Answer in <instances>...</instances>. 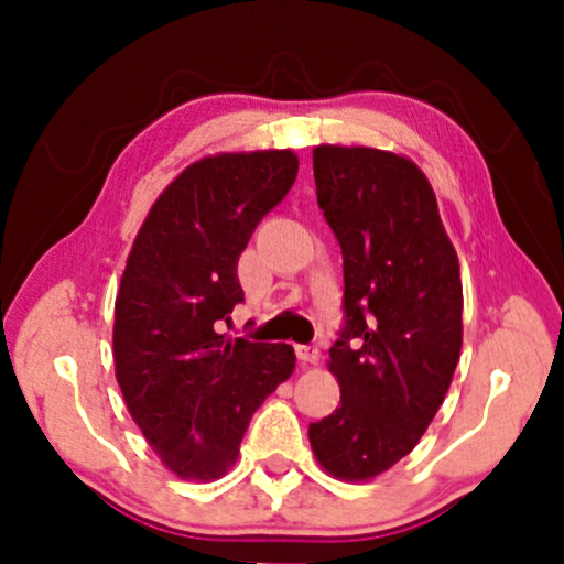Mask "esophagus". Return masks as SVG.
<instances>
[{"instance_id": "1", "label": "esophagus", "mask_w": 564, "mask_h": 564, "mask_svg": "<svg viewBox=\"0 0 564 564\" xmlns=\"http://www.w3.org/2000/svg\"><path fill=\"white\" fill-rule=\"evenodd\" d=\"M295 354H297V359L303 361V365H315V361L321 359L318 344H297Z\"/></svg>"}]
</instances>
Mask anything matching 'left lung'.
Instances as JSON below:
<instances>
[{
    "label": "left lung",
    "instance_id": "8db88e82",
    "mask_svg": "<svg viewBox=\"0 0 564 564\" xmlns=\"http://www.w3.org/2000/svg\"><path fill=\"white\" fill-rule=\"evenodd\" d=\"M315 195L344 257V323L330 346L341 403L311 423L330 475L369 480L419 444L462 349L457 251L434 189L388 151L318 145Z\"/></svg>",
    "mask_w": 564,
    "mask_h": 564
}]
</instances>
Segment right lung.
Segmentation results:
<instances>
[{"instance_id": "add662e5", "label": "right lung", "mask_w": 564, "mask_h": 564, "mask_svg": "<svg viewBox=\"0 0 564 564\" xmlns=\"http://www.w3.org/2000/svg\"><path fill=\"white\" fill-rule=\"evenodd\" d=\"M297 176L292 151L223 153L184 169L138 230L115 300V372L164 465L215 480L251 415L295 369L290 344L228 341L238 257Z\"/></svg>"}]
</instances>
